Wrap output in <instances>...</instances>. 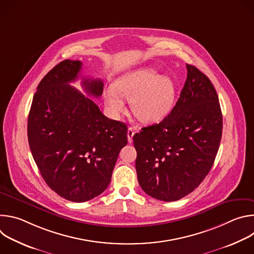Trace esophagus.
<instances>
[{"instance_id":"34e87169","label":"esophagus","mask_w":254,"mask_h":254,"mask_svg":"<svg viewBox=\"0 0 254 254\" xmlns=\"http://www.w3.org/2000/svg\"><path fill=\"white\" fill-rule=\"evenodd\" d=\"M133 134H134V129L132 127H128V129H127V140H128V142L132 141Z\"/></svg>"}]
</instances>
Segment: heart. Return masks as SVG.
Wrapping results in <instances>:
<instances>
[{
  "label": "heart",
  "mask_w": 254,
  "mask_h": 254,
  "mask_svg": "<svg viewBox=\"0 0 254 254\" xmlns=\"http://www.w3.org/2000/svg\"><path fill=\"white\" fill-rule=\"evenodd\" d=\"M175 83L153 69H139L121 76L114 87L104 91L108 112L118 118L125 111V99L131 100V110L144 124L164 120L175 102Z\"/></svg>",
  "instance_id": "heart-1"
}]
</instances>
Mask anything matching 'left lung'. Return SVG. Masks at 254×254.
Here are the masks:
<instances>
[{"mask_svg":"<svg viewBox=\"0 0 254 254\" xmlns=\"http://www.w3.org/2000/svg\"><path fill=\"white\" fill-rule=\"evenodd\" d=\"M171 114L133 135L141 189L171 202L193 192L215 161L222 136V113L210 79L193 65Z\"/></svg>","mask_w":254,"mask_h":254,"instance_id":"obj_1","label":"left lung"}]
</instances>
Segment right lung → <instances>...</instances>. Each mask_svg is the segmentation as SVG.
Here are the masks:
<instances>
[{"instance_id": "obj_1", "label": "right lung", "mask_w": 254, "mask_h": 254, "mask_svg": "<svg viewBox=\"0 0 254 254\" xmlns=\"http://www.w3.org/2000/svg\"><path fill=\"white\" fill-rule=\"evenodd\" d=\"M82 63L66 59L40 81L28 117L29 146L46 184L62 198L85 202L111 183L121 150L127 143L125 124L110 120L76 88ZM88 95L99 97L100 79L82 78Z\"/></svg>"}]
</instances>
